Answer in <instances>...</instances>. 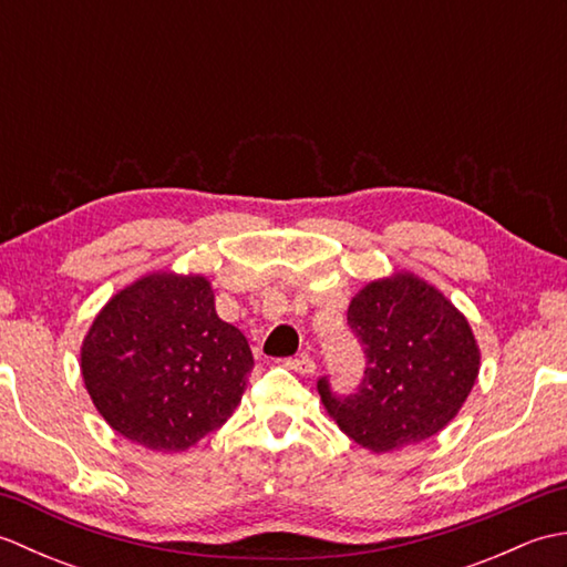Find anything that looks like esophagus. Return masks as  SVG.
<instances>
[{"mask_svg": "<svg viewBox=\"0 0 567 567\" xmlns=\"http://www.w3.org/2000/svg\"><path fill=\"white\" fill-rule=\"evenodd\" d=\"M285 365L290 368V370H295V372H299V375H311V372L317 370V363L309 355H299V358L285 360Z\"/></svg>", "mask_w": 567, "mask_h": 567, "instance_id": "esophagus-1", "label": "esophagus"}]
</instances>
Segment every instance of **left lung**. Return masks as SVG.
Instances as JSON below:
<instances>
[{
    "label": "left lung",
    "instance_id": "1",
    "mask_svg": "<svg viewBox=\"0 0 567 567\" xmlns=\"http://www.w3.org/2000/svg\"><path fill=\"white\" fill-rule=\"evenodd\" d=\"M348 323L368 358L360 390L339 396L319 380L321 404L346 436L390 453L449 426L480 372V346L463 311L424 277L402 270L358 290Z\"/></svg>",
    "mask_w": 567,
    "mask_h": 567
}]
</instances>
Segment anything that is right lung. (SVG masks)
I'll list each match as a JSON object with an SVG mask.
<instances>
[{
    "label": "right lung",
    "mask_w": 567,
    "mask_h": 567,
    "mask_svg": "<svg viewBox=\"0 0 567 567\" xmlns=\"http://www.w3.org/2000/svg\"><path fill=\"white\" fill-rule=\"evenodd\" d=\"M252 353L216 315L204 275L148 272L94 317L80 348L92 404L116 433L148 451L179 453L234 414Z\"/></svg>",
    "instance_id": "obj_1"
}]
</instances>
